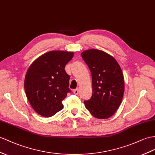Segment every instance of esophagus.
I'll use <instances>...</instances> for the list:
<instances>
[{"mask_svg":"<svg viewBox=\"0 0 155 155\" xmlns=\"http://www.w3.org/2000/svg\"><path fill=\"white\" fill-rule=\"evenodd\" d=\"M73 92H74V94H76V95L78 94V92H79V91H78V88L74 89V90H73Z\"/></svg>","mask_w":155,"mask_h":155,"instance_id":"obj_1","label":"esophagus"}]
</instances>
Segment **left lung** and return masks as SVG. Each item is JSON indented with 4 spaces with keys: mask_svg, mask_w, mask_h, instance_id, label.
<instances>
[{
    "mask_svg": "<svg viewBox=\"0 0 155 155\" xmlns=\"http://www.w3.org/2000/svg\"><path fill=\"white\" fill-rule=\"evenodd\" d=\"M92 78V96L84 101L86 108L97 118L113 116L120 105L124 92V76L120 65L105 51L90 49L81 53Z\"/></svg>",
    "mask_w": 155,
    "mask_h": 155,
    "instance_id": "1",
    "label": "left lung"
}]
</instances>
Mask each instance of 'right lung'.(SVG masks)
<instances>
[{"label": "right lung", "mask_w": 155, "mask_h": 155, "mask_svg": "<svg viewBox=\"0 0 155 155\" xmlns=\"http://www.w3.org/2000/svg\"><path fill=\"white\" fill-rule=\"evenodd\" d=\"M74 53L67 51H48L35 60L25 77L24 88L33 109L40 115L52 117L63 108L62 101L71 92L66 64Z\"/></svg>", "instance_id": "obj_1"}]
</instances>
